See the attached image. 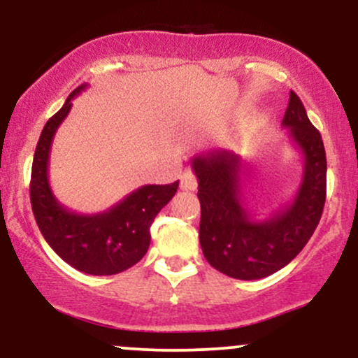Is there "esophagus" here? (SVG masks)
<instances>
[{"instance_id":"34e87169","label":"esophagus","mask_w":358,"mask_h":358,"mask_svg":"<svg viewBox=\"0 0 358 358\" xmlns=\"http://www.w3.org/2000/svg\"><path fill=\"white\" fill-rule=\"evenodd\" d=\"M180 187L183 190H195L196 188V176L193 175L192 170H185L182 173V182H180Z\"/></svg>"}]
</instances>
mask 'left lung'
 Returning a JSON list of instances; mask_svg holds the SVG:
<instances>
[{
    "label": "left lung",
    "mask_w": 358,
    "mask_h": 358,
    "mask_svg": "<svg viewBox=\"0 0 358 358\" xmlns=\"http://www.w3.org/2000/svg\"><path fill=\"white\" fill-rule=\"evenodd\" d=\"M282 127L305 158L293 200L269 219L257 220L242 205L244 159L225 150L193 158L199 180L200 245L212 268L236 279H261L289 264L313 236L327 199V155L322 134L291 90Z\"/></svg>",
    "instance_id": "8db88e82"
}]
</instances>
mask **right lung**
Returning <instances> with one entry per match:
<instances>
[{"mask_svg": "<svg viewBox=\"0 0 358 358\" xmlns=\"http://www.w3.org/2000/svg\"><path fill=\"white\" fill-rule=\"evenodd\" d=\"M85 89L87 84L73 90L43 126L31 165V210L45 241L67 264L92 276H110L141 261L150 248L151 224L173 199L178 182L139 187L106 212L92 215L76 213L59 203L48 182L52 141L71 113L72 99Z\"/></svg>", "mask_w": 358, "mask_h": 358, "instance_id": "obj_1", "label": "right lung"}]
</instances>
